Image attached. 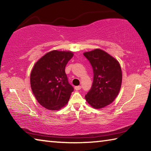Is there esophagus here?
I'll list each match as a JSON object with an SVG mask.
<instances>
[{
	"instance_id": "34e87169",
	"label": "esophagus",
	"mask_w": 151,
	"mask_h": 151,
	"mask_svg": "<svg viewBox=\"0 0 151 151\" xmlns=\"http://www.w3.org/2000/svg\"><path fill=\"white\" fill-rule=\"evenodd\" d=\"M75 88L76 91L81 90V86H76L75 87Z\"/></svg>"
}]
</instances>
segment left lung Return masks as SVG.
Segmentation results:
<instances>
[{
    "mask_svg": "<svg viewBox=\"0 0 151 151\" xmlns=\"http://www.w3.org/2000/svg\"><path fill=\"white\" fill-rule=\"evenodd\" d=\"M93 70V82L85 95L86 101L95 109L112 103L118 95L122 83L121 66L115 58L101 49L84 53Z\"/></svg>",
    "mask_w": 151,
    "mask_h": 151,
    "instance_id": "obj_1",
    "label": "left lung"
}]
</instances>
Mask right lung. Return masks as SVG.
<instances>
[{
    "label": "right lung",
    "instance_id": "right-lung-1",
    "mask_svg": "<svg viewBox=\"0 0 151 151\" xmlns=\"http://www.w3.org/2000/svg\"><path fill=\"white\" fill-rule=\"evenodd\" d=\"M73 53L70 51L52 50L40 58L30 74V86L40 105L57 111L68 103L73 86L68 83L65 66Z\"/></svg>",
    "mask_w": 151,
    "mask_h": 151
}]
</instances>
